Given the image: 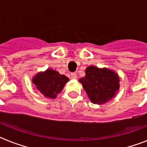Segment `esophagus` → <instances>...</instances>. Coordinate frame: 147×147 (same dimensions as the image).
I'll use <instances>...</instances> for the list:
<instances>
[{
    "instance_id": "1",
    "label": "esophagus",
    "mask_w": 147,
    "mask_h": 147,
    "mask_svg": "<svg viewBox=\"0 0 147 147\" xmlns=\"http://www.w3.org/2000/svg\"><path fill=\"white\" fill-rule=\"evenodd\" d=\"M71 78H72V79H76L77 78V74L76 72L71 73Z\"/></svg>"
}]
</instances>
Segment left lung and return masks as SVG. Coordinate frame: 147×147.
Here are the masks:
<instances>
[{
    "instance_id": "left-lung-1",
    "label": "left lung",
    "mask_w": 147,
    "mask_h": 147,
    "mask_svg": "<svg viewBox=\"0 0 147 147\" xmlns=\"http://www.w3.org/2000/svg\"><path fill=\"white\" fill-rule=\"evenodd\" d=\"M120 78L114 71L107 68L89 66L85 69V76L79 79L90 100L102 105L114 98L118 92Z\"/></svg>"
}]
</instances>
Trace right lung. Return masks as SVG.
Listing matches in <instances>:
<instances>
[{"label": "right lung", "mask_w": 147, "mask_h": 147, "mask_svg": "<svg viewBox=\"0 0 147 147\" xmlns=\"http://www.w3.org/2000/svg\"><path fill=\"white\" fill-rule=\"evenodd\" d=\"M32 81L41 94L47 98L54 99L62 92L69 78L64 75H60L57 71L48 69L36 74Z\"/></svg>", "instance_id": "1"}]
</instances>
